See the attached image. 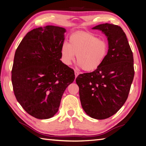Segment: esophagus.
<instances>
[{
  "mask_svg": "<svg viewBox=\"0 0 146 146\" xmlns=\"http://www.w3.org/2000/svg\"><path fill=\"white\" fill-rule=\"evenodd\" d=\"M79 74V72L76 70H74V76H75V78H76Z\"/></svg>",
  "mask_w": 146,
  "mask_h": 146,
  "instance_id": "1",
  "label": "esophagus"
}]
</instances>
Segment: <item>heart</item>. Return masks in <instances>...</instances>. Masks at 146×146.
Listing matches in <instances>:
<instances>
[{
    "label": "heart",
    "instance_id": "1",
    "mask_svg": "<svg viewBox=\"0 0 146 146\" xmlns=\"http://www.w3.org/2000/svg\"><path fill=\"white\" fill-rule=\"evenodd\" d=\"M108 43L92 33L79 32L70 36L69 43L61 47L62 60L70 65L75 60L85 72H94L102 65L108 53Z\"/></svg>",
    "mask_w": 146,
    "mask_h": 146
}]
</instances>
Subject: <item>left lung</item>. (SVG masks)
<instances>
[{
  "instance_id": "1",
  "label": "left lung",
  "mask_w": 146,
  "mask_h": 146,
  "mask_svg": "<svg viewBox=\"0 0 146 146\" xmlns=\"http://www.w3.org/2000/svg\"><path fill=\"white\" fill-rule=\"evenodd\" d=\"M92 29L106 36L108 55L99 68L80 74L76 82L83 110L94 119H104L116 114L126 102L134 76V58L120 27L106 23Z\"/></svg>"
}]
</instances>
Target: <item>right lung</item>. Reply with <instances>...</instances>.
Returning a JSON list of instances; mask_svg holds the SVG:
<instances>
[{
	"label": "right lung",
	"mask_w": 146,
	"mask_h": 146,
	"mask_svg": "<svg viewBox=\"0 0 146 146\" xmlns=\"http://www.w3.org/2000/svg\"><path fill=\"white\" fill-rule=\"evenodd\" d=\"M63 27L47 25L27 33L15 51L12 70L14 94L24 110L39 119L52 117L64 91L75 78L60 59Z\"/></svg>",
	"instance_id": "1"
}]
</instances>
